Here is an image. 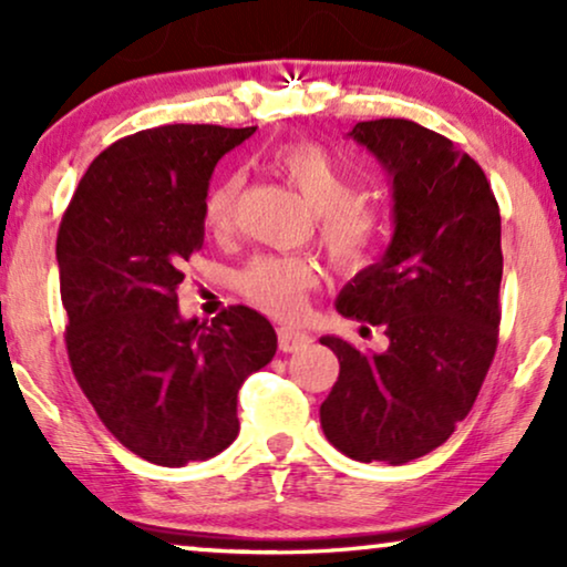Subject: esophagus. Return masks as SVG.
<instances>
[{
	"mask_svg": "<svg viewBox=\"0 0 567 567\" xmlns=\"http://www.w3.org/2000/svg\"><path fill=\"white\" fill-rule=\"evenodd\" d=\"M309 346H312V336H307V332L293 328H278V348L284 353H299Z\"/></svg>",
	"mask_w": 567,
	"mask_h": 567,
	"instance_id": "1",
	"label": "esophagus"
}]
</instances>
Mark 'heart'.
I'll return each mask as SVG.
<instances>
[{"instance_id":"1","label":"heart","mask_w":567,"mask_h":567,"mask_svg":"<svg viewBox=\"0 0 567 567\" xmlns=\"http://www.w3.org/2000/svg\"><path fill=\"white\" fill-rule=\"evenodd\" d=\"M270 165L317 212V231L324 252L338 268H361L374 258L384 237V219L359 185L322 146L297 142L274 152ZM243 177L231 175L208 193L204 219L216 235L235 229ZM317 284L312 260L297 255H258L239 270L237 289L262 312L291 320L305 309L307 291Z\"/></svg>"}]
</instances>
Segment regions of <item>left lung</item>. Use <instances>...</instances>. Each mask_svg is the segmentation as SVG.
<instances>
[{"instance_id": "8db88e82", "label": "left lung", "mask_w": 567, "mask_h": 567, "mask_svg": "<svg viewBox=\"0 0 567 567\" xmlns=\"http://www.w3.org/2000/svg\"><path fill=\"white\" fill-rule=\"evenodd\" d=\"M353 142L392 181L384 258L340 291L338 312L379 324L384 353L322 338L340 361L320 408L324 436L359 462L405 464L452 436L498 348L501 212L470 154L405 118L355 123Z\"/></svg>"}]
</instances>
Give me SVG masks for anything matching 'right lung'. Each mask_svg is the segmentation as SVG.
<instances>
[{"mask_svg": "<svg viewBox=\"0 0 567 567\" xmlns=\"http://www.w3.org/2000/svg\"><path fill=\"white\" fill-rule=\"evenodd\" d=\"M252 134L173 123L118 138L61 216L69 363L105 429L162 467L224 452L239 433V386L276 355L274 324L250 307L212 324L177 309L216 162Z\"/></svg>", "mask_w": 567, "mask_h": 567, "instance_id": "obj_1", "label": "right lung"}]
</instances>
